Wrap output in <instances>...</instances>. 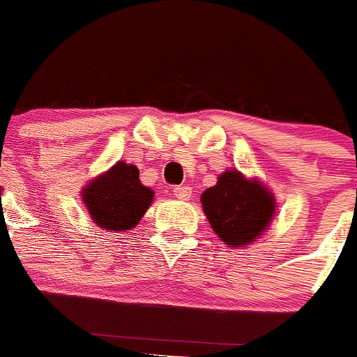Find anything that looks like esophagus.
I'll use <instances>...</instances> for the list:
<instances>
[{
    "label": "esophagus",
    "mask_w": 357,
    "mask_h": 357,
    "mask_svg": "<svg viewBox=\"0 0 357 357\" xmlns=\"http://www.w3.org/2000/svg\"><path fill=\"white\" fill-rule=\"evenodd\" d=\"M173 195L182 202L189 200L191 198V188H188V185H176V188H173Z\"/></svg>",
    "instance_id": "1"
}]
</instances>
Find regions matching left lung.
<instances>
[{
  "label": "left lung",
  "instance_id": "left-lung-1",
  "mask_svg": "<svg viewBox=\"0 0 357 357\" xmlns=\"http://www.w3.org/2000/svg\"><path fill=\"white\" fill-rule=\"evenodd\" d=\"M214 234L229 247H250L272 225L275 195L259 181L238 169H225L200 197Z\"/></svg>",
  "mask_w": 357,
  "mask_h": 357
}]
</instances>
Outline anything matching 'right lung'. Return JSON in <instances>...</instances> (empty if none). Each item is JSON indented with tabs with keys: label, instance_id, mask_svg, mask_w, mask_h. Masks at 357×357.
I'll return each instance as SVG.
<instances>
[{
	"label": "right lung",
	"instance_id": "add662e5",
	"mask_svg": "<svg viewBox=\"0 0 357 357\" xmlns=\"http://www.w3.org/2000/svg\"><path fill=\"white\" fill-rule=\"evenodd\" d=\"M80 197L94 225L109 232H125L137 227L155 193L143 185L134 164L118 160L87 182Z\"/></svg>",
	"mask_w": 357,
	"mask_h": 357
}]
</instances>
